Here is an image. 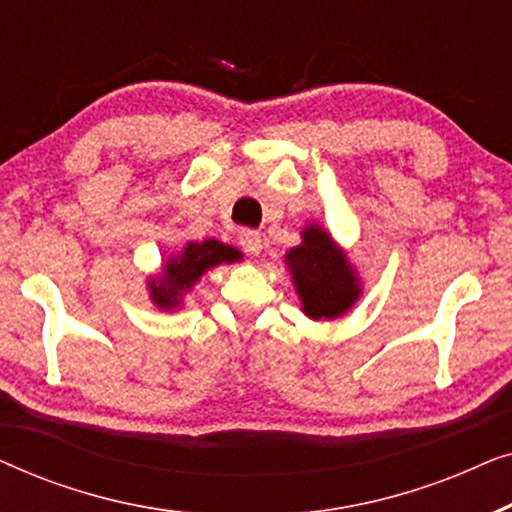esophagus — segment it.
<instances>
[{"label": "esophagus", "mask_w": 512, "mask_h": 512, "mask_svg": "<svg viewBox=\"0 0 512 512\" xmlns=\"http://www.w3.org/2000/svg\"><path fill=\"white\" fill-rule=\"evenodd\" d=\"M240 244L244 251H249L251 256H258L263 251V237L256 230H242L240 233Z\"/></svg>", "instance_id": "34e87169"}]
</instances>
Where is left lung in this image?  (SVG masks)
Instances as JSON below:
<instances>
[{
    "label": "left lung",
    "mask_w": 512,
    "mask_h": 512,
    "mask_svg": "<svg viewBox=\"0 0 512 512\" xmlns=\"http://www.w3.org/2000/svg\"><path fill=\"white\" fill-rule=\"evenodd\" d=\"M286 268L300 298V310L314 321L338 319L359 303L363 284L340 247L319 223H307L300 230V244L286 251Z\"/></svg>",
    "instance_id": "1"
}]
</instances>
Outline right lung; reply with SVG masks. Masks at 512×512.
<instances>
[{"label": "right lung", "mask_w": 512, "mask_h": 512, "mask_svg": "<svg viewBox=\"0 0 512 512\" xmlns=\"http://www.w3.org/2000/svg\"><path fill=\"white\" fill-rule=\"evenodd\" d=\"M242 261V251L219 240L186 242L177 254L167 256L160 275L149 277V298L158 310H177L184 305V296L200 282L207 270L223 263Z\"/></svg>", "instance_id": "obj_1"}]
</instances>
